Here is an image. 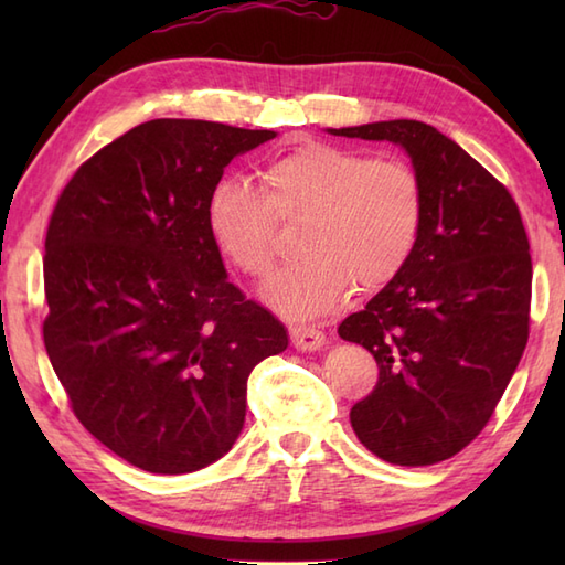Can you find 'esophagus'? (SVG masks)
Wrapping results in <instances>:
<instances>
[{
  "label": "esophagus",
  "instance_id": "1",
  "mask_svg": "<svg viewBox=\"0 0 565 565\" xmlns=\"http://www.w3.org/2000/svg\"><path fill=\"white\" fill-rule=\"evenodd\" d=\"M291 342L296 350L301 352H316L326 344V332H320L316 328H306V326H294L291 330Z\"/></svg>",
  "mask_w": 565,
  "mask_h": 565
}]
</instances>
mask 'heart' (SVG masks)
Returning a JSON list of instances; mask_svg holds the SVG:
<instances>
[{"label":"heart","mask_w":565,"mask_h":565,"mask_svg":"<svg viewBox=\"0 0 565 565\" xmlns=\"http://www.w3.org/2000/svg\"><path fill=\"white\" fill-rule=\"evenodd\" d=\"M259 186L221 179L206 196V227L235 269L264 276L276 259L279 223L301 221L303 259L262 286L276 313L310 320L359 294L393 281L411 259L423 227L425 196L411 164L371 160L356 150L310 140L276 154Z\"/></svg>","instance_id":"obj_1"}]
</instances>
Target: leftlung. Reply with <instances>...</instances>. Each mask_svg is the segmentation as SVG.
<instances>
[{"label": "left lung", "instance_id": "left-lung-1", "mask_svg": "<svg viewBox=\"0 0 565 565\" xmlns=\"http://www.w3.org/2000/svg\"><path fill=\"white\" fill-rule=\"evenodd\" d=\"M328 134L401 146L425 196L411 259L338 328L379 364L352 427L388 463L444 461L486 427L530 338L532 257L520 209L435 126L398 118Z\"/></svg>", "mask_w": 565, "mask_h": 565}]
</instances>
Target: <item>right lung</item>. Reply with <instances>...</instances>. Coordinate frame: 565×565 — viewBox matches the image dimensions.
Masks as SVG:
<instances>
[{
	"mask_svg": "<svg viewBox=\"0 0 565 565\" xmlns=\"http://www.w3.org/2000/svg\"><path fill=\"white\" fill-rule=\"evenodd\" d=\"M276 138L154 118L84 162L45 235V352L79 423L150 473L231 451L247 379L289 347L267 308L227 281L206 196L233 158Z\"/></svg>",
	"mask_w": 565,
	"mask_h": 565,
	"instance_id": "obj_1",
	"label": "right lung"
}]
</instances>
